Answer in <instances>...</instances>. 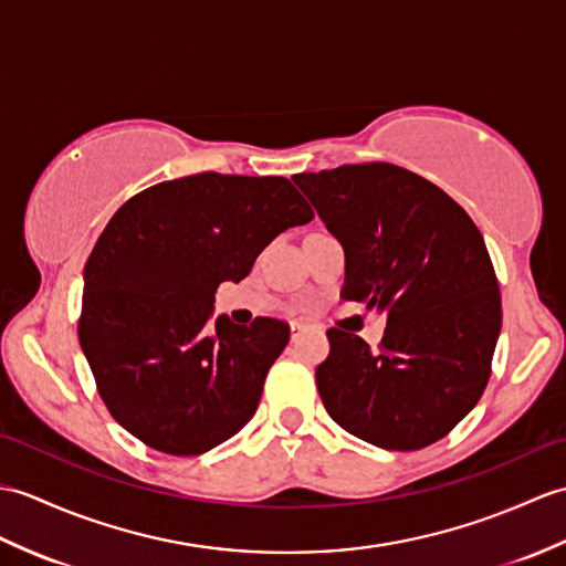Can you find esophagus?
I'll return each mask as SVG.
<instances>
[{"label":"esophagus","instance_id":"1","mask_svg":"<svg viewBox=\"0 0 566 566\" xmlns=\"http://www.w3.org/2000/svg\"><path fill=\"white\" fill-rule=\"evenodd\" d=\"M304 331H306L304 323H292V343H296V339L304 335Z\"/></svg>","mask_w":566,"mask_h":566}]
</instances>
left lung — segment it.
Wrapping results in <instances>:
<instances>
[{
  "label": "left lung",
  "mask_w": 566,
  "mask_h": 566,
  "mask_svg": "<svg viewBox=\"0 0 566 566\" xmlns=\"http://www.w3.org/2000/svg\"><path fill=\"white\" fill-rule=\"evenodd\" d=\"M345 248L343 298L386 313L378 352L327 331L315 369L327 415L386 451L443 439L478 405L502 331V296L475 221L441 188L392 164L292 178Z\"/></svg>",
  "instance_id": "1"
}]
</instances>
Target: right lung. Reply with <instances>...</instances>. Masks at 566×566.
Masks as SVG:
<instances>
[{
	"label": "right lung",
	"instance_id": "1",
	"mask_svg": "<svg viewBox=\"0 0 566 566\" xmlns=\"http://www.w3.org/2000/svg\"><path fill=\"white\" fill-rule=\"evenodd\" d=\"M313 219L286 178L197 174L137 192L84 268L78 345L101 398L133 437L200 455L241 431L289 325H209L221 282H241L282 231Z\"/></svg>",
	"mask_w": 566,
	"mask_h": 566
}]
</instances>
